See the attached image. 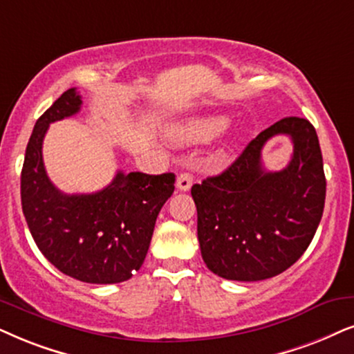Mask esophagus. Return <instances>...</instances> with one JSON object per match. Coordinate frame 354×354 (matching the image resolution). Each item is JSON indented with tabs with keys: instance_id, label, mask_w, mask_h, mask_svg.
Segmentation results:
<instances>
[{
	"instance_id": "1",
	"label": "esophagus",
	"mask_w": 354,
	"mask_h": 354,
	"mask_svg": "<svg viewBox=\"0 0 354 354\" xmlns=\"http://www.w3.org/2000/svg\"><path fill=\"white\" fill-rule=\"evenodd\" d=\"M192 186V174L191 173H181L176 178V187L180 191H189Z\"/></svg>"
}]
</instances>
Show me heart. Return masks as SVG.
Returning a JSON list of instances; mask_svg holds the SVG:
<instances>
[{"label":"heart","mask_w":354,"mask_h":354,"mask_svg":"<svg viewBox=\"0 0 354 354\" xmlns=\"http://www.w3.org/2000/svg\"><path fill=\"white\" fill-rule=\"evenodd\" d=\"M227 118H199L178 125L173 131V140L180 145H199L217 138L229 127Z\"/></svg>","instance_id":"obj_1"}]
</instances>
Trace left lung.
Instances as JSON below:
<instances>
[{
  "label": "left lung",
  "instance_id": "left-lung-1",
  "mask_svg": "<svg viewBox=\"0 0 354 354\" xmlns=\"http://www.w3.org/2000/svg\"><path fill=\"white\" fill-rule=\"evenodd\" d=\"M289 135L293 158L266 172L261 150L270 138ZM326 181L319 137L302 118H284L258 133L225 171L191 187L198 209L204 263L230 281H263L302 257L319 227Z\"/></svg>",
  "mask_w": 354,
  "mask_h": 354
}]
</instances>
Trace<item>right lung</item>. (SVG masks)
I'll return each mask as SVG.
<instances>
[{"label":"right lung","mask_w":354,"mask_h":354,"mask_svg":"<svg viewBox=\"0 0 354 354\" xmlns=\"http://www.w3.org/2000/svg\"><path fill=\"white\" fill-rule=\"evenodd\" d=\"M80 107L82 96L70 88L35 122L21 173L22 212L35 245L58 271L83 283H122L144 263L174 174L118 171L93 194L58 191L44 167L42 142L48 125Z\"/></svg>","instance_id":"right-lung-1"}]
</instances>
